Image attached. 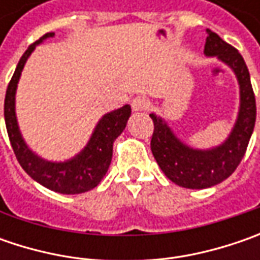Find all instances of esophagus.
<instances>
[{"label":"esophagus","instance_id":"esophagus-1","mask_svg":"<svg viewBox=\"0 0 260 260\" xmlns=\"http://www.w3.org/2000/svg\"><path fill=\"white\" fill-rule=\"evenodd\" d=\"M132 107L135 111H143L146 108H149V101L146 100L145 96H136L135 100L132 101Z\"/></svg>","mask_w":260,"mask_h":260}]
</instances>
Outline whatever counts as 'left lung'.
Masks as SVG:
<instances>
[{
  "label": "left lung",
  "mask_w": 260,
  "mask_h": 260,
  "mask_svg": "<svg viewBox=\"0 0 260 260\" xmlns=\"http://www.w3.org/2000/svg\"><path fill=\"white\" fill-rule=\"evenodd\" d=\"M204 53L215 56L229 66L239 82L240 107L229 137L221 145L211 149H192L175 136L162 117L155 113L150 114L155 125L150 149L157 165L174 184L189 189L214 186L235 172L245 156L256 121L255 94L242 55L208 28Z\"/></svg>",
  "instance_id": "8db88e82"
}]
</instances>
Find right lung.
<instances>
[{"instance_id": "1", "label": "right lung", "mask_w": 260, "mask_h": 260, "mask_svg": "<svg viewBox=\"0 0 260 260\" xmlns=\"http://www.w3.org/2000/svg\"><path fill=\"white\" fill-rule=\"evenodd\" d=\"M53 36L55 33H46L33 45L28 46L24 55L21 56L5 94V125L18 164L36 182L59 194H82L95 188L107 174L113 157V143L125 128L127 120L132 114V107L125 104L118 110L103 115L95 125L89 142L72 159L65 162H52L36 155L24 142L17 123L15 91L28 56L31 55L36 46Z\"/></svg>"}]
</instances>
